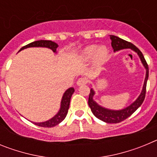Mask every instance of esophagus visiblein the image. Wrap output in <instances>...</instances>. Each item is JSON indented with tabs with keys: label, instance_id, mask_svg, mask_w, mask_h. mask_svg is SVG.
I'll return each mask as SVG.
<instances>
[{
	"label": "esophagus",
	"instance_id": "34e87169",
	"mask_svg": "<svg viewBox=\"0 0 157 157\" xmlns=\"http://www.w3.org/2000/svg\"><path fill=\"white\" fill-rule=\"evenodd\" d=\"M77 86H83V85H86L87 83V79L86 78H78L77 81Z\"/></svg>",
	"mask_w": 157,
	"mask_h": 157
}]
</instances>
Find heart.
I'll return each mask as SVG.
<instances>
[{"instance_id":"b5f03b06","label":"heart","mask_w":157,"mask_h":157,"mask_svg":"<svg viewBox=\"0 0 157 157\" xmlns=\"http://www.w3.org/2000/svg\"><path fill=\"white\" fill-rule=\"evenodd\" d=\"M109 54V48L106 45H101L98 46L95 44L89 45L83 48L78 55V59L83 62L90 61L93 58L95 65H101L105 61Z\"/></svg>"}]
</instances>
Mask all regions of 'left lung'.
I'll list each match as a JSON object with an SVG mask.
<instances>
[{
    "label": "left lung",
    "mask_w": 157,
    "mask_h": 157,
    "mask_svg": "<svg viewBox=\"0 0 157 157\" xmlns=\"http://www.w3.org/2000/svg\"><path fill=\"white\" fill-rule=\"evenodd\" d=\"M110 38L112 40V47L115 52L122 50V49H131V50L138 54L140 59H141V63L144 66L145 71H146L145 72V81H144L143 87H142V90H141L140 95L138 96V98L132 104H130L129 106L126 107L123 109L113 110V109H107V108L100 105L99 104L97 103L94 100L95 91H94V89L91 88L90 96H89L88 105L90 108L91 111H92L93 114L98 119L102 120L103 122H105V123H117L123 121L127 118H128L129 116H131L141 106V104L143 103L145 97V91H146L147 80H148V78H149V67H148V64L145 61L143 54L141 53V51L135 45H133L132 43L121 39L120 37H116L115 35H110Z\"/></svg>",
    "instance_id": "obj_1"
}]
</instances>
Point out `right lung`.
Returning <instances> with one entry per match:
<instances>
[{"mask_svg": "<svg viewBox=\"0 0 157 157\" xmlns=\"http://www.w3.org/2000/svg\"><path fill=\"white\" fill-rule=\"evenodd\" d=\"M32 47H42V48H48L52 51L53 52L56 53V48H58V45L56 42L52 41H48V40H39V41H35L33 42L30 43L28 45H25V46L22 47L19 49V52L21 50H23L25 48H32ZM75 89L73 87L67 89L63 94L62 97L61 102H60V107L55 116L52 118H51L50 120H47L45 122H41V123H34L35 125L38 126V127H55L56 125L59 124L61 123L66 117L67 112H68L69 106H70V101L71 98L72 94H74Z\"/></svg>", "mask_w": 157, "mask_h": 157, "instance_id": "1", "label": "right lung"}]
</instances>
